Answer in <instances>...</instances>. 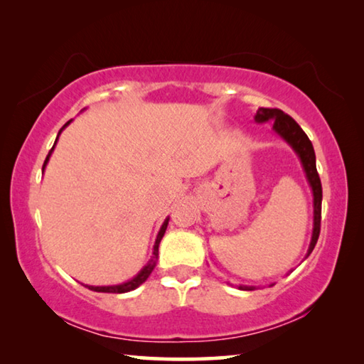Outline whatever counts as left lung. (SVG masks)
<instances>
[{
  "label": "left lung",
  "instance_id": "left-lung-1",
  "mask_svg": "<svg viewBox=\"0 0 364 364\" xmlns=\"http://www.w3.org/2000/svg\"><path fill=\"white\" fill-rule=\"evenodd\" d=\"M257 122H268L274 120L273 128L278 132L282 138H284L289 144H291L295 152L299 154L301 160V165H304L305 173L308 181H310V186L313 189V196H315V228H313V237L310 249H308V255L311 254L313 249L318 242L319 231H321V200H323V188H321V180H319L318 170H316V157H315V149H313L311 141L308 139L305 132L301 130L300 125L295 122L291 115L282 112L281 109H271V107H260L257 110L255 115ZM245 291H252V287H242Z\"/></svg>",
  "mask_w": 364,
  "mask_h": 364
}]
</instances>
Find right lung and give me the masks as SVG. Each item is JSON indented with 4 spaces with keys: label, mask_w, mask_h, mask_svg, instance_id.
I'll use <instances>...</instances> for the list:
<instances>
[{
    "label": "right lung",
    "mask_w": 364,
    "mask_h": 364,
    "mask_svg": "<svg viewBox=\"0 0 364 364\" xmlns=\"http://www.w3.org/2000/svg\"><path fill=\"white\" fill-rule=\"evenodd\" d=\"M70 122H67L64 127H67L69 125ZM56 144V143H54ZM53 149H54V146H53ZM53 149L49 151V154L46 156V160H45V165L48 164V159H49V156H51V152H53ZM45 165H43V168H45ZM167 225H168V220H165V223L162 225V228H160V231H159V236H157V239H156V245H154V252H152V260L146 264V267L141 269V273L138 274V276H134V278L132 279V281H128V282H125V284H119V286H104V287H95V286H86L88 289H91V291H95V292H110V294H123V292H128V291H133V289H136L138 286H141L143 284V282L149 278V274L152 273V269H154V267H156V262H157V258H159V244H160V241H162V237H164V234H165V230H167Z\"/></svg>",
    "instance_id": "1"
}]
</instances>
